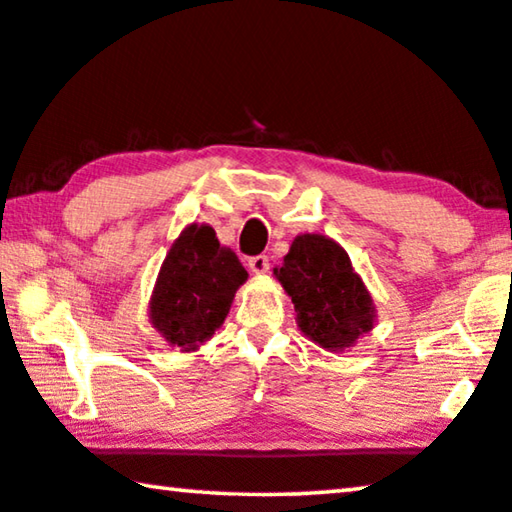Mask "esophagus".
Returning a JSON list of instances; mask_svg holds the SVG:
<instances>
[{
	"label": "esophagus",
	"instance_id": "obj_1",
	"mask_svg": "<svg viewBox=\"0 0 512 512\" xmlns=\"http://www.w3.org/2000/svg\"><path fill=\"white\" fill-rule=\"evenodd\" d=\"M249 270L254 274H265L267 270H270V258L267 256H251L249 258Z\"/></svg>",
	"mask_w": 512,
	"mask_h": 512
}]
</instances>
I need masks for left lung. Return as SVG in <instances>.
Masks as SVG:
<instances>
[{
	"instance_id": "1",
	"label": "left lung",
	"mask_w": 512,
	"mask_h": 512,
	"mask_svg": "<svg viewBox=\"0 0 512 512\" xmlns=\"http://www.w3.org/2000/svg\"><path fill=\"white\" fill-rule=\"evenodd\" d=\"M274 277L295 304L300 332L329 352L355 348L377 320L373 297L336 240L297 235Z\"/></svg>"
}]
</instances>
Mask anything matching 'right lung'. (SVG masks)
<instances>
[{"label":"right lung","mask_w":512,"mask_h":512,"mask_svg":"<svg viewBox=\"0 0 512 512\" xmlns=\"http://www.w3.org/2000/svg\"><path fill=\"white\" fill-rule=\"evenodd\" d=\"M235 251L219 245L215 229L190 224L162 261L148 318L171 348L196 352L224 325L235 290L247 281Z\"/></svg>","instance_id":"right-lung-1"}]
</instances>
